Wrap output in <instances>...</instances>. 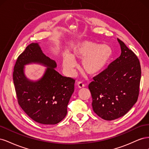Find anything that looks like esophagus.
I'll use <instances>...</instances> for the list:
<instances>
[{"instance_id": "1", "label": "esophagus", "mask_w": 149, "mask_h": 149, "mask_svg": "<svg viewBox=\"0 0 149 149\" xmlns=\"http://www.w3.org/2000/svg\"><path fill=\"white\" fill-rule=\"evenodd\" d=\"M77 86H78L79 88H83V87L84 86V84L82 82L78 81V82L77 83Z\"/></svg>"}]
</instances>
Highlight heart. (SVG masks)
Instances as JSON below:
<instances>
[{"label": "heart", "instance_id": "obj_1", "mask_svg": "<svg viewBox=\"0 0 149 149\" xmlns=\"http://www.w3.org/2000/svg\"><path fill=\"white\" fill-rule=\"evenodd\" d=\"M111 49L107 45L90 41H83L74 45L71 56L65 54L63 66L68 75L74 74L76 63L74 60H81V68L89 76L99 74L105 67L111 56Z\"/></svg>", "mask_w": 149, "mask_h": 149}]
</instances>
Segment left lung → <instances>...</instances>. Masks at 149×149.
I'll use <instances>...</instances> for the list:
<instances>
[{"instance_id": "8db88e82", "label": "left lung", "mask_w": 149, "mask_h": 149, "mask_svg": "<svg viewBox=\"0 0 149 149\" xmlns=\"http://www.w3.org/2000/svg\"><path fill=\"white\" fill-rule=\"evenodd\" d=\"M121 49L119 58L93 78L89 84L94 112L106 120L124 116L137 101L141 68L137 56L118 38Z\"/></svg>"}]
</instances>
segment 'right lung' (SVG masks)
Masks as SVG:
<instances>
[{
	"mask_svg": "<svg viewBox=\"0 0 149 149\" xmlns=\"http://www.w3.org/2000/svg\"><path fill=\"white\" fill-rule=\"evenodd\" d=\"M31 62L48 67L37 82L30 81L24 74V65ZM56 67V62L44 55L38 44L32 43L17 58L13 68L18 103L31 119L40 124L53 125L63 119L74 92L75 80L61 75Z\"/></svg>",
	"mask_w": 149,
	"mask_h": 149,
	"instance_id": "obj_1",
	"label": "right lung"
}]
</instances>
